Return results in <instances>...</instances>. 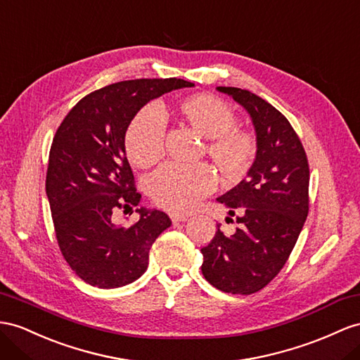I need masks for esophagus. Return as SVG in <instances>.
Instances as JSON below:
<instances>
[{
  "mask_svg": "<svg viewBox=\"0 0 360 360\" xmlns=\"http://www.w3.org/2000/svg\"><path fill=\"white\" fill-rule=\"evenodd\" d=\"M170 219H172L173 225H178V224H181V222H186V220H187L188 217L184 216V214H170Z\"/></svg>",
  "mask_w": 360,
  "mask_h": 360,
  "instance_id": "1",
  "label": "esophagus"
}]
</instances>
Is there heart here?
<instances>
[{"instance_id":"obj_1","label":"heart","mask_w":360,"mask_h":360,"mask_svg":"<svg viewBox=\"0 0 360 360\" xmlns=\"http://www.w3.org/2000/svg\"><path fill=\"white\" fill-rule=\"evenodd\" d=\"M174 110L191 131L205 138L204 149L224 176L234 182L250 169L255 155V138L236 124L234 109L213 94L181 98ZM124 149L129 161L140 169L152 167L164 155V120L152 106L141 109L127 127ZM216 176L207 164H167L152 174L149 191L158 207L186 213L199 205L216 187Z\"/></svg>"}]
</instances>
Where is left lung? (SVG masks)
<instances>
[{
  "instance_id": "left-lung-1",
  "label": "left lung",
  "mask_w": 360,
  "mask_h": 360,
  "mask_svg": "<svg viewBox=\"0 0 360 360\" xmlns=\"http://www.w3.org/2000/svg\"><path fill=\"white\" fill-rule=\"evenodd\" d=\"M251 115L257 153L248 176L217 198L238 228H220L204 255L202 274L216 289L251 295L269 284L288 262L309 213L307 155L289 120L251 91L217 86ZM229 219V217H226Z\"/></svg>"
}]
</instances>
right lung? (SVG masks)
I'll use <instances>...</instances> for the list:
<instances>
[{
	"label": "right lung",
	"instance_id": "obj_1",
	"mask_svg": "<svg viewBox=\"0 0 360 360\" xmlns=\"http://www.w3.org/2000/svg\"><path fill=\"white\" fill-rule=\"evenodd\" d=\"M191 86L182 79L118 82L85 96L58 127L45 191L60 252L85 283L114 289L138 280L156 237L172 225L162 211L144 207L127 228L117 226L112 214L141 199L126 158L129 124L150 100Z\"/></svg>",
	"mask_w": 360,
	"mask_h": 360
}]
</instances>
